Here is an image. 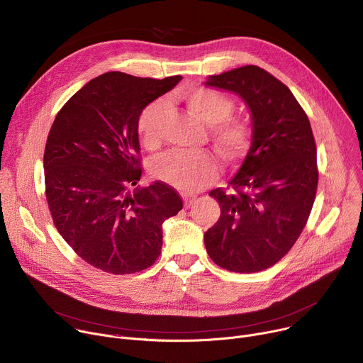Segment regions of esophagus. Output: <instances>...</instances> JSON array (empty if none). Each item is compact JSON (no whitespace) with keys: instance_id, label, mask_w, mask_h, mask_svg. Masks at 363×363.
I'll list each match as a JSON object with an SVG mask.
<instances>
[{"instance_id":"obj_1","label":"esophagus","mask_w":363,"mask_h":363,"mask_svg":"<svg viewBox=\"0 0 363 363\" xmlns=\"http://www.w3.org/2000/svg\"><path fill=\"white\" fill-rule=\"evenodd\" d=\"M182 198H184V205L186 206V208H188V206H191L195 201L194 195H182Z\"/></svg>"}]
</instances>
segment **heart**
I'll return each mask as SVG.
<instances>
[{
  "label": "heart",
  "instance_id": "obj_1",
  "mask_svg": "<svg viewBox=\"0 0 363 363\" xmlns=\"http://www.w3.org/2000/svg\"><path fill=\"white\" fill-rule=\"evenodd\" d=\"M179 100L186 109L210 125V136L221 157L228 162H238L251 149L255 132L250 121L233 116L234 100L210 87H192L185 90ZM167 116L164 100H153L140 111L136 119V133L140 143L149 149H158L162 143V129ZM152 174L160 181L186 192L203 189L211 185L220 165L211 152H172L152 164Z\"/></svg>",
  "mask_w": 363,
  "mask_h": 363
}]
</instances>
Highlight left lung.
Here are the masks:
<instances>
[{"label":"left lung","instance_id":"obj_1","mask_svg":"<svg viewBox=\"0 0 363 363\" xmlns=\"http://www.w3.org/2000/svg\"><path fill=\"white\" fill-rule=\"evenodd\" d=\"M206 86L244 99L255 138L230 185L210 192L221 214L205 248L225 270L257 273L281 260L307 224L319 181L315 136L290 89L262 67L211 76Z\"/></svg>","mask_w":363,"mask_h":363}]
</instances>
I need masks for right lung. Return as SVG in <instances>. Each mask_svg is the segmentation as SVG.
I'll use <instances>...</instances> for the list:
<instances>
[{"mask_svg":"<svg viewBox=\"0 0 363 363\" xmlns=\"http://www.w3.org/2000/svg\"><path fill=\"white\" fill-rule=\"evenodd\" d=\"M181 79L105 73L74 93L51 125L44 149L51 218L82 260L101 272L150 267L164 221L182 210L179 194L161 181L129 194L142 175L136 119Z\"/></svg>","mask_w":363,"mask_h":363,"instance_id":"obj_1","label":"right lung"}]
</instances>
